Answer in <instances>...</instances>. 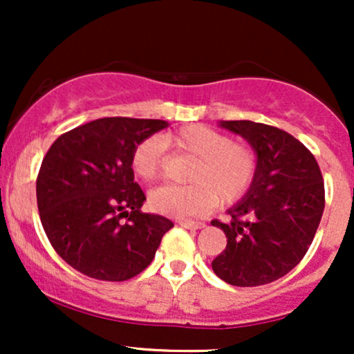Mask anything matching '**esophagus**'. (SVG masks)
Returning a JSON list of instances; mask_svg holds the SVG:
<instances>
[{"instance_id":"34e87169","label":"esophagus","mask_w":354,"mask_h":354,"mask_svg":"<svg viewBox=\"0 0 354 354\" xmlns=\"http://www.w3.org/2000/svg\"><path fill=\"white\" fill-rule=\"evenodd\" d=\"M178 225H180L181 228H186V230H201V228H205V223L188 221V219H180V221H178Z\"/></svg>"}]
</instances>
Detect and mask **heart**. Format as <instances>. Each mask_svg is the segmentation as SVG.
<instances>
[{
    "instance_id": "1",
    "label": "heart",
    "mask_w": 354,
    "mask_h": 354,
    "mask_svg": "<svg viewBox=\"0 0 354 354\" xmlns=\"http://www.w3.org/2000/svg\"><path fill=\"white\" fill-rule=\"evenodd\" d=\"M165 146L194 158L185 186L166 185L149 194L156 213L171 218L200 216L218 205L238 201L253 183L256 156L245 145L203 124H189L163 138L149 136L136 145L131 168L140 180L154 181L163 168Z\"/></svg>"
}]
</instances>
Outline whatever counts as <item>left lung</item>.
Instances as JSON below:
<instances>
[{"label": "left lung", "mask_w": 354, "mask_h": 354, "mask_svg": "<svg viewBox=\"0 0 354 354\" xmlns=\"http://www.w3.org/2000/svg\"><path fill=\"white\" fill-rule=\"evenodd\" d=\"M256 154V173L245 196L231 206L228 245L211 263L233 286H261L290 273L306 254L324 209V183L306 146L283 129L253 121H219Z\"/></svg>", "instance_id": "8db88e82"}]
</instances>
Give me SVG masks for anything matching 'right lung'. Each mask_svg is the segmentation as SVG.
Wrapping results in <instances>:
<instances>
[{
  "mask_svg": "<svg viewBox=\"0 0 354 354\" xmlns=\"http://www.w3.org/2000/svg\"><path fill=\"white\" fill-rule=\"evenodd\" d=\"M168 128L163 120L101 118L61 135L44 156L36 200L51 246L80 273L124 281L153 261L173 223L141 213L133 149Z\"/></svg>",
  "mask_w": 354,
  "mask_h": 354,
  "instance_id": "obj_1",
  "label": "right lung"
}]
</instances>
